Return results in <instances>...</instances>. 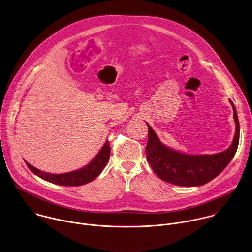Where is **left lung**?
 I'll list each match as a JSON object with an SVG mask.
<instances>
[{
    "label": "left lung",
    "instance_id": "1",
    "mask_svg": "<svg viewBox=\"0 0 252 252\" xmlns=\"http://www.w3.org/2000/svg\"><path fill=\"white\" fill-rule=\"evenodd\" d=\"M236 122L234 141L229 149L214 155H186L171 150L160 143L151 126H148L146 156L155 173L168 183L193 187L201 186L214 179L229 164L235 156L240 140V124L235 105L230 100Z\"/></svg>",
    "mask_w": 252,
    "mask_h": 252
}]
</instances>
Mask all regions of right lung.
Here are the masks:
<instances>
[{"mask_svg":"<svg viewBox=\"0 0 252 252\" xmlns=\"http://www.w3.org/2000/svg\"><path fill=\"white\" fill-rule=\"evenodd\" d=\"M110 144L109 141H106L104 146L101 148L97 156L85 167L63 174H51L37 169L32 166L30 163L25 161L28 168L40 178L49 181L54 184L63 185V186H80L87 184L94 180L105 167L107 161L110 158Z\"/></svg>","mask_w":252,"mask_h":252,"instance_id":"add662e5","label":"right lung"}]
</instances>
